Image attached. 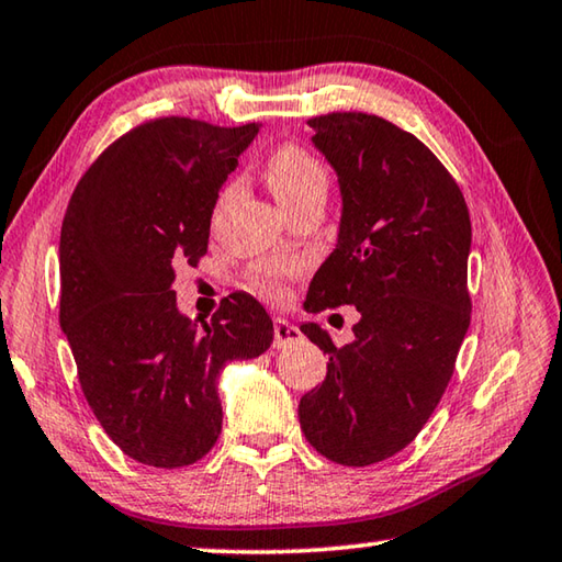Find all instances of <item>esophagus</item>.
<instances>
[{
	"mask_svg": "<svg viewBox=\"0 0 562 562\" xmlns=\"http://www.w3.org/2000/svg\"><path fill=\"white\" fill-rule=\"evenodd\" d=\"M300 329L294 327V325H290L288 319H282V317H278L274 319V341H272V347H278V349H282V347H288V345H294V341H300Z\"/></svg>",
	"mask_w": 562,
	"mask_h": 562,
	"instance_id": "obj_1",
	"label": "esophagus"
}]
</instances>
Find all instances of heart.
Here are the masks:
<instances>
[{
    "label": "heart",
    "instance_id": "obj_1",
    "mask_svg": "<svg viewBox=\"0 0 562 562\" xmlns=\"http://www.w3.org/2000/svg\"><path fill=\"white\" fill-rule=\"evenodd\" d=\"M268 183L272 195L278 198V203L284 211H292L294 205H300L310 198L325 195L329 188V173L322 160L310 154L307 148L302 146H280L268 160ZM235 193V186H227L221 193V201H217V211L231 201ZM300 270V265L294 260H265L258 262L255 268L247 272V282L250 288L262 294L268 300H282L284 297V284L294 272Z\"/></svg>",
    "mask_w": 562,
    "mask_h": 562
}]
</instances>
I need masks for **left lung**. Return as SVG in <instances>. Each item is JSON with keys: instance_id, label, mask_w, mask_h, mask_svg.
I'll use <instances>...</instances> for the list:
<instances>
[{"instance_id": "left-lung-1", "label": "left lung", "mask_w": 562, "mask_h": 562, "mask_svg": "<svg viewBox=\"0 0 562 562\" xmlns=\"http://www.w3.org/2000/svg\"><path fill=\"white\" fill-rule=\"evenodd\" d=\"M337 170V247L304 310L355 304V341L315 322L300 329L329 355L327 376L300 398V426L325 459L372 465L406 449L451 382L471 325V217L449 170L422 140L374 113L307 121Z\"/></svg>"}]
</instances>
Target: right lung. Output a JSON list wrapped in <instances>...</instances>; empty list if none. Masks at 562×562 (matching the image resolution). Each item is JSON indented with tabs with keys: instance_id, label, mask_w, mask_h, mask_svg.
Instances as JSON below:
<instances>
[{
	"instance_id": "add662e5",
	"label": "right lung",
	"mask_w": 562,
	"mask_h": 562,
	"mask_svg": "<svg viewBox=\"0 0 562 562\" xmlns=\"http://www.w3.org/2000/svg\"><path fill=\"white\" fill-rule=\"evenodd\" d=\"M260 123L164 116L93 160L66 207L59 322L81 392L133 461L190 465L223 429L217 376L272 345V319L245 292L203 329L176 307V270L207 252L217 190Z\"/></svg>"
}]
</instances>
